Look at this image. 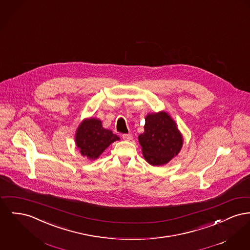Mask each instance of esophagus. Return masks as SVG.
I'll list each match as a JSON object with an SVG mask.
<instances>
[{
  "mask_svg": "<svg viewBox=\"0 0 250 250\" xmlns=\"http://www.w3.org/2000/svg\"><path fill=\"white\" fill-rule=\"evenodd\" d=\"M123 139H124L125 141L129 142V141H131L133 139L132 135H131V134H124V135H123Z\"/></svg>",
  "mask_w": 250,
  "mask_h": 250,
  "instance_id": "esophagus-1",
  "label": "esophagus"
}]
</instances>
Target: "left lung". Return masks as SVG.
<instances>
[{
	"instance_id": "1",
	"label": "left lung",
	"mask_w": 250,
	"mask_h": 250,
	"mask_svg": "<svg viewBox=\"0 0 250 250\" xmlns=\"http://www.w3.org/2000/svg\"><path fill=\"white\" fill-rule=\"evenodd\" d=\"M144 127L145 132L138 139L144 158L149 164L165 165L178 155L183 146V136L167 112L147 114Z\"/></svg>"
}]
</instances>
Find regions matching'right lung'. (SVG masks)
I'll use <instances>...</instances> for the list:
<instances>
[{
	"instance_id": "right-lung-1",
	"label": "right lung",
	"mask_w": 250,
	"mask_h": 250,
	"mask_svg": "<svg viewBox=\"0 0 250 250\" xmlns=\"http://www.w3.org/2000/svg\"><path fill=\"white\" fill-rule=\"evenodd\" d=\"M120 138L111 130L104 128L101 120L86 118L75 132V145L80 154L90 161L97 160L104 151Z\"/></svg>"
}]
</instances>
